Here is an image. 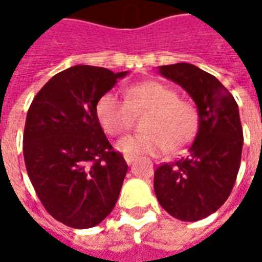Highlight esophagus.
Here are the masks:
<instances>
[{
	"label": "esophagus",
	"mask_w": 262,
	"mask_h": 262,
	"mask_svg": "<svg viewBox=\"0 0 262 262\" xmlns=\"http://www.w3.org/2000/svg\"><path fill=\"white\" fill-rule=\"evenodd\" d=\"M125 161H126V163H127V164H132V163L135 161V157H133V156H127V154H126V156H125Z\"/></svg>",
	"instance_id": "obj_1"
}]
</instances>
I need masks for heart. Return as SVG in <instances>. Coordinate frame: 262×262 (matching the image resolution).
Returning <instances> with one entry per match:
<instances>
[{
	"mask_svg": "<svg viewBox=\"0 0 262 262\" xmlns=\"http://www.w3.org/2000/svg\"><path fill=\"white\" fill-rule=\"evenodd\" d=\"M97 118L111 136L130 129L135 116H142V135H132L116 147L127 156H160L180 153L196 136L199 114L191 101L159 81H142L125 90V99L106 92L98 99Z\"/></svg>",
	"mask_w": 262,
	"mask_h": 262,
	"instance_id": "b5f03b06",
	"label": "heart"
}]
</instances>
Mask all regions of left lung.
<instances>
[{
  "mask_svg": "<svg viewBox=\"0 0 262 262\" xmlns=\"http://www.w3.org/2000/svg\"><path fill=\"white\" fill-rule=\"evenodd\" d=\"M159 71L195 101L199 129L184 157L157 167L154 192L171 216L196 222L216 212L234 187L243 150L238 106L216 77L196 66L177 63Z\"/></svg>",
  "mask_w": 262,
  "mask_h": 262,
  "instance_id": "8db88e82",
  "label": "left lung"
}]
</instances>
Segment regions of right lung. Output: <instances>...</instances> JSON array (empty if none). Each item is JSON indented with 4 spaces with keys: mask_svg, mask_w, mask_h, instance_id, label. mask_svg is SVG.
<instances>
[{
    "mask_svg": "<svg viewBox=\"0 0 262 262\" xmlns=\"http://www.w3.org/2000/svg\"><path fill=\"white\" fill-rule=\"evenodd\" d=\"M127 71L74 66L33 98L26 115L24 159L40 202L54 219L90 229L108 216L127 172L97 118V102Z\"/></svg>",
    "mask_w": 262,
    "mask_h": 262,
    "instance_id": "right-lung-1",
    "label": "right lung"
}]
</instances>
